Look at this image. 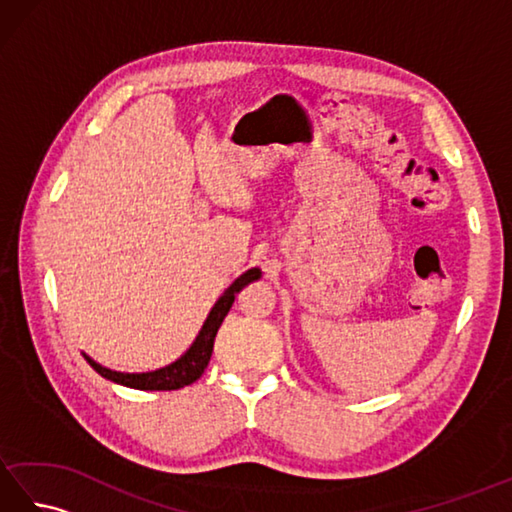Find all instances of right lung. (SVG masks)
Here are the masks:
<instances>
[{"instance_id": "add662e5", "label": "right lung", "mask_w": 512, "mask_h": 512, "mask_svg": "<svg viewBox=\"0 0 512 512\" xmlns=\"http://www.w3.org/2000/svg\"><path fill=\"white\" fill-rule=\"evenodd\" d=\"M262 277V270L259 268H250L246 270L244 275H239L231 286H228L222 297L215 301V306L211 308L209 317L202 323V328L195 336V341L191 343V347L187 352H184L176 361L154 369V372H138V374H129V372H114L110 367H103L90 358L88 354L85 356V361H88L96 372H99L103 378L112 380V383L118 385H125V387H132V389H145V391H171V389H180V387H187L191 383H195L202 374L206 365L211 361V354H213V343H215V334L220 330V325L224 321V317L231 310L235 295L244 286H248L250 281H257Z\"/></svg>"}]
</instances>
